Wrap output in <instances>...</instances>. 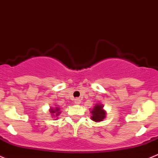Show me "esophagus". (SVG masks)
Here are the masks:
<instances>
[{
  "label": "esophagus",
  "mask_w": 158,
  "mask_h": 158,
  "mask_svg": "<svg viewBox=\"0 0 158 158\" xmlns=\"http://www.w3.org/2000/svg\"><path fill=\"white\" fill-rule=\"evenodd\" d=\"M80 102H81V100H80V99H79V98L75 99V104H80Z\"/></svg>",
  "instance_id": "obj_1"
}]
</instances>
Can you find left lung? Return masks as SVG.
<instances>
[{"mask_svg":"<svg viewBox=\"0 0 158 158\" xmlns=\"http://www.w3.org/2000/svg\"><path fill=\"white\" fill-rule=\"evenodd\" d=\"M92 116L91 119L95 122H100L106 117V111L103 109V105L101 104H97L94 108L91 111Z\"/></svg>","mask_w":158,"mask_h":158,"instance_id":"1","label":"left lung"}]
</instances>
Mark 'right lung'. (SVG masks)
I'll return each mask as SVG.
<instances>
[{"instance_id": "1", "label": "right lung", "mask_w": 158, "mask_h": 158, "mask_svg": "<svg viewBox=\"0 0 158 158\" xmlns=\"http://www.w3.org/2000/svg\"><path fill=\"white\" fill-rule=\"evenodd\" d=\"M50 112L51 113L53 116H56L57 117L60 114V107H55V108H51L50 109Z\"/></svg>"}]
</instances>
